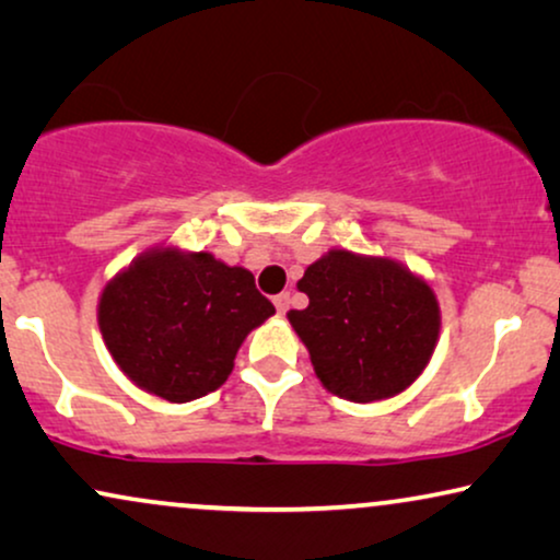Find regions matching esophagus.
<instances>
[{
    "label": "esophagus",
    "instance_id": "34e87169",
    "mask_svg": "<svg viewBox=\"0 0 560 560\" xmlns=\"http://www.w3.org/2000/svg\"><path fill=\"white\" fill-rule=\"evenodd\" d=\"M289 292H281V294H276L273 296V304H276V312H279V315H284V312L289 310Z\"/></svg>",
    "mask_w": 560,
    "mask_h": 560
}]
</instances>
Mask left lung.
Wrapping results in <instances>:
<instances>
[{
	"instance_id": "8db88e82",
	"label": "left lung",
	"mask_w": 560,
	"mask_h": 560,
	"mask_svg": "<svg viewBox=\"0 0 560 560\" xmlns=\"http://www.w3.org/2000/svg\"><path fill=\"white\" fill-rule=\"evenodd\" d=\"M296 289L307 310H289L319 384L335 397L369 405L412 386L441 338V304L420 273L386 256L332 248Z\"/></svg>"
}]
</instances>
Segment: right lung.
<instances>
[{
  "label": "right lung",
  "instance_id": "1",
  "mask_svg": "<svg viewBox=\"0 0 560 560\" xmlns=\"http://www.w3.org/2000/svg\"><path fill=\"white\" fill-rule=\"evenodd\" d=\"M273 312L248 268L161 243L104 284L96 323L138 389L184 405L228 382L243 340Z\"/></svg>",
  "mask_w": 560,
  "mask_h": 560
}]
</instances>
